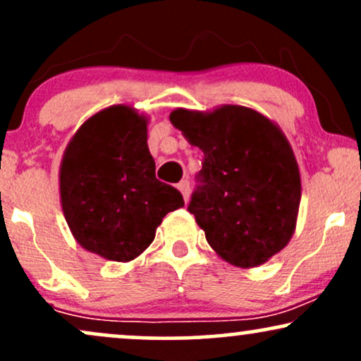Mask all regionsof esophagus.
Segmentation results:
<instances>
[{"label":"esophagus","instance_id":"esophagus-1","mask_svg":"<svg viewBox=\"0 0 361 361\" xmlns=\"http://www.w3.org/2000/svg\"><path fill=\"white\" fill-rule=\"evenodd\" d=\"M178 190H180L181 195H183L185 202H188V197H190V181L188 180L180 181V185H178Z\"/></svg>","mask_w":361,"mask_h":361}]
</instances>
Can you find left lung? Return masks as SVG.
<instances>
[{
	"label": "left lung",
	"mask_w": 361,
	"mask_h": 361,
	"mask_svg": "<svg viewBox=\"0 0 361 361\" xmlns=\"http://www.w3.org/2000/svg\"><path fill=\"white\" fill-rule=\"evenodd\" d=\"M169 120L205 156L188 210L207 243L234 267L267 263L295 233L302 195L299 164L281 128L241 105L176 109Z\"/></svg>",
	"instance_id": "8db88e82"
}]
</instances>
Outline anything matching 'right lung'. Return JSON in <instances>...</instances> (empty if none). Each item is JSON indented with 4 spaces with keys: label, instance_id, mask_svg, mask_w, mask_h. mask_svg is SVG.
I'll return each instance as SVG.
<instances>
[{
    "label": "right lung",
    "instance_id": "1",
    "mask_svg": "<svg viewBox=\"0 0 361 361\" xmlns=\"http://www.w3.org/2000/svg\"><path fill=\"white\" fill-rule=\"evenodd\" d=\"M147 123L134 106L111 105L91 115L62 154L66 222L80 246L109 261L137 258L164 215L185 205L176 188L156 180Z\"/></svg>",
    "mask_w": 361,
    "mask_h": 361
}]
</instances>
